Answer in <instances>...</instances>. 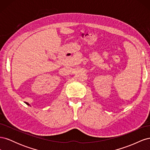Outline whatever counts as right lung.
Instances as JSON below:
<instances>
[{"label":"right lung","mask_w":150,"mask_h":150,"mask_svg":"<svg viewBox=\"0 0 150 150\" xmlns=\"http://www.w3.org/2000/svg\"><path fill=\"white\" fill-rule=\"evenodd\" d=\"M25 103L26 104H28V106H30V104H29L28 103H27V102H25Z\"/></svg>","instance_id":"1"}]
</instances>
